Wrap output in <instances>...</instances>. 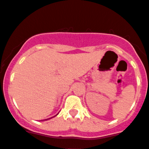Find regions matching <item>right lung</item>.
Here are the masks:
<instances>
[{
    "instance_id": "1",
    "label": "right lung",
    "mask_w": 149,
    "mask_h": 149,
    "mask_svg": "<svg viewBox=\"0 0 149 149\" xmlns=\"http://www.w3.org/2000/svg\"><path fill=\"white\" fill-rule=\"evenodd\" d=\"M55 116H57V115H55ZM52 117H51V118H49V119H46V120H49V119H52Z\"/></svg>"
}]
</instances>
